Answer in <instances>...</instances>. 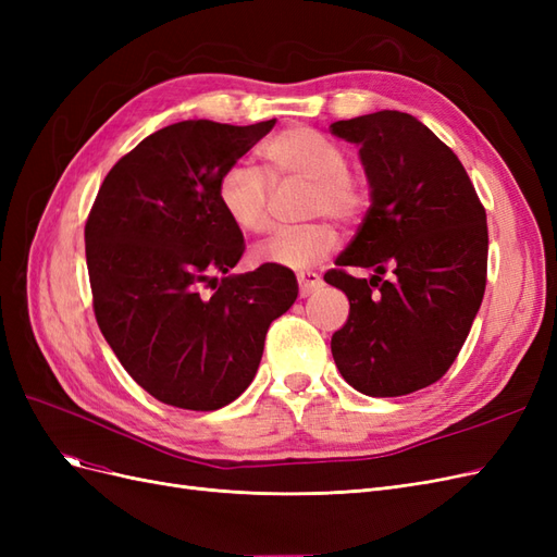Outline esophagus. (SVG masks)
Returning <instances> with one entry per match:
<instances>
[{
	"mask_svg": "<svg viewBox=\"0 0 557 557\" xmlns=\"http://www.w3.org/2000/svg\"><path fill=\"white\" fill-rule=\"evenodd\" d=\"M297 283H299V297H309L320 288V285H323V278H320L315 272H301L297 274Z\"/></svg>",
	"mask_w": 557,
	"mask_h": 557,
	"instance_id": "1",
	"label": "esophagus"
}]
</instances>
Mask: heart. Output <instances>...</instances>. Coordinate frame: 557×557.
Instances as JSON below:
<instances>
[{"mask_svg": "<svg viewBox=\"0 0 557 557\" xmlns=\"http://www.w3.org/2000/svg\"><path fill=\"white\" fill-rule=\"evenodd\" d=\"M264 174L273 185L309 183L307 218H332L342 225L360 223L372 207L369 178L348 164V150L311 127H288L262 146ZM248 164H230L218 178L215 197L230 223L246 234H264L272 227L269 201L272 186ZM339 244L327 223L281 230L252 250L258 264L301 272L325 260Z\"/></svg>", "mask_w": 557, "mask_h": 557, "instance_id": "b5f03b06", "label": "heart"}]
</instances>
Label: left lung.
<instances>
[{
	"instance_id": "1",
	"label": "left lung",
	"mask_w": 557,
	"mask_h": 557,
	"mask_svg": "<svg viewBox=\"0 0 557 557\" xmlns=\"http://www.w3.org/2000/svg\"><path fill=\"white\" fill-rule=\"evenodd\" d=\"M360 146L372 185L358 234L325 272L350 313L332 334L342 376L369 397H399L440 381L467 339L485 293V209L458 156L409 113L336 121ZM348 265H374L367 282ZM393 268L396 278L380 274Z\"/></svg>"
}]
</instances>
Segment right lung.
Masks as SVG:
<instances>
[{
    "label": "right lung",
    "instance_id": "obj_1",
    "mask_svg": "<svg viewBox=\"0 0 557 557\" xmlns=\"http://www.w3.org/2000/svg\"><path fill=\"white\" fill-rule=\"evenodd\" d=\"M274 123L162 127L111 166L88 213L97 325L125 372L170 407L213 411L237 399L269 325L297 299L290 269L230 274L246 244L215 197L221 174Z\"/></svg>",
    "mask_w": 557,
    "mask_h": 557
}]
</instances>
